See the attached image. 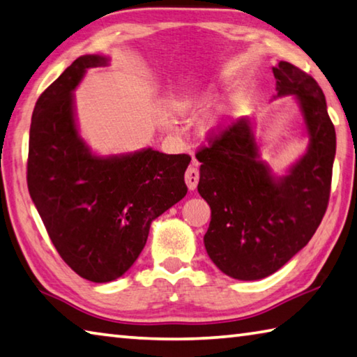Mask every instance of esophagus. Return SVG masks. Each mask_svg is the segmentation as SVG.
I'll use <instances>...</instances> for the list:
<instances>
[{
	"label": "esophagus",
	"instance_id": "1",
	"mask_svg": "<svg viewBox=\"0 0 357 357\" xmlns=\"http://www.w3.org/2000/svg\"><path fill=\"white\" fill-rule=\"evenodd\" d=\"M198 181H199V172H198V167L195 162L187 168L185 172V183H187V187H189L190 190H195L197 185H198Z\"/></svg>",
	"mask_w": 357,
	"mask_h": 357
}]
</instances>
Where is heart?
<instances>
[{
	"instance_id": "obj_1",
	"label": "heart",
	"mask_w": 357,
	"mask_h": 357,
	"mask_svg": "<svg viewBox=\"0 0 357 357\" xmlns=\"http://www.w3.org/2000/svg\"><path fill=\"white\" fill-rule=\"evenodd\" d=\"M212 98L213 95L211 90H199V92L181 96V98L174 102V109H176L179 114H192L204 109L209 105Z\"/></svg>"
}]
</instances>
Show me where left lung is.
<instances>
[{
	"label": "left lung",
	"instance_id": "left-lung-1",
	"mask_svg": "<svg viewBox=\"0 0 357 357\" xmlns=\"http://www.w3.org/2000/svg\"><path fill=\"white\" fill-rule=\"evenodd\" d=\"M278 96L295 95L309 134L307 153L275 178L259 160L250 119L207 132L197 151L198 192L211 206L204 246L212 262L234 280H262L307 245L331 193L335 129L323 90L289 62L273 68Z\"/></svg>",
	"mask_w": 357,
	"mask_h": 357
}]
</instances>
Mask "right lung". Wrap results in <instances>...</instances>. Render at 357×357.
Returning a JSON list of instances; mask_svg holds the SVG:
<instances>
[{
    "label": "right lung",
    "mask_w": 357,
    "mask_h": 357,
    "mask_svg": "<svg viewBox=\"0 0 357 357\" xmlns=\"http://www.w3.org/2000/svg\"><path fill=\"white\" fill-rule=\"evenodd\" d=\"M107 57L81 56L38 96L32 112L28 189L51 242L68 267L92 282L131 268L154 218L187 193L189 154L151 148L98 158L77 135L73 90Z\"/></svg>",
    "instance_id": "obj_1"
}]
</instances>
